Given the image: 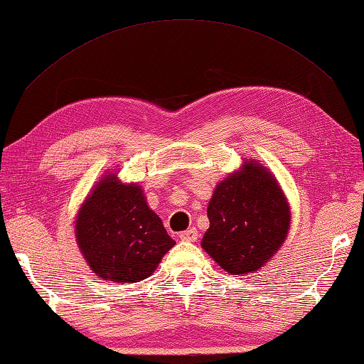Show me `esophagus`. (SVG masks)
<instances>
[{
    "mask_svg": "<svg viewBox=\"0 0 364 364\" xmlns=\"http://www.w3.org/2000/svg\"><path fill=\"white\" fill-rule=\"evenodd\" d=\"M178 237H181V240H183V242H195L196 238H198V230L192 228V229H188L186 232H182V234Z\"/></svg>",
    "mask_w": 364,
    "mask_h": 364,
    "instance_id": "obj_1",
    "label": "esophagus"
}]
</instances>
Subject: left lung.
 Returning <instances> with one entry per match:
<instances>
[{
    "label": "left lung",
    "mask_w": 364,
    "mask_h": 364,
    "mask_svg": "<svg viewBox=\"0 0 364 364\" xmlns=\"http://www.w3.org/2000/svg\"><path fill=\"white\" fill-rule=\"evenodd\" d=\"M201 247L234 276L264 266L287 238L290 208L266 166L250 159L218 183L208 205Z\"/></svg>",
    "instance_id": "8db88e82"
}]
</instances>
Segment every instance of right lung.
<instances>
[{"label":"right lung","instance_id":"1","mask_svg":"<svg viewBox=\"0 0 364 364\" xmlns=\"http://www.w3.org/2000/svg\"><path fill=\"white\" fill-rule=\"evenodd\" d=\"M75 238L83 258L98 277L140 282L150 277L176 242L146 205L136 183H122L114 172L95 186L80 206Z\"/></svg>","mask_w":364,"mask_h":364}]
</instances>
